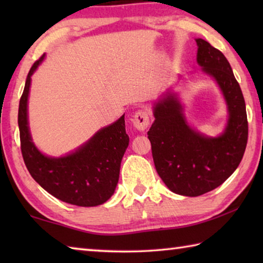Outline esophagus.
Here are the masks:
<instances>
[{
	"label": "esophagus",
	"instance_id": "obj_1",
	"mask_svg": "<svg viewBox=\"0 0 263 263\" xmlns=\"http://www.w3.org/2000/svg\"><path fill=\"white\" fill-rule=\"evenodd\" d=\"M132 123L137 130L145 131L146 128L148 127V124H149V117H148L147 111L144 109L138 110L135 114V116H133Z\"/></svg>",
	"mask_w": 263,
	"mask_h": 263
}]
</instances>
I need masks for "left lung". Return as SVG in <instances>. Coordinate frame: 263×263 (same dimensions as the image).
<instances>
[{
    "mask_svg": "<svg viewBox=\"0 0 263 263\" xmlns=\"http://www.w3.org/2000/svg\"><path fill=\"white\" fill-rule=\"evenodd\" d=\"M197 64L217 82L228 105V124L218 137H208L186 122L176 92L168 91L153 106L155 121L147 132L154 166L173 193L196 197L224 183L238 168L248 138L241 89L222 53L202 38Z\"/></svg>",
    "mask_w": 263,
    "mask_h": 263,
    "instance_id": "left-lung-1",
    "label": "left lung"
}]
</instances>
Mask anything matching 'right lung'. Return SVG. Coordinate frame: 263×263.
<instances>
[{
    "mask_svg": "<svg viewBox=\"0 0 263 263\" xmlns=\"http://www.w3.org/2000/svg\"><path fill=\"white\" fill-rule=\"evenodd\" d=\"M44 59L45 54L31 67L20 100L18 127L25 166L34 181L60 201L78 206L101 205L115 193L123 155L130 141L124 115L64 157L43 154L30 133L28 100L31 77Z\"/></svg>",
    "mask_w": 263,
    "mask_h": 263,
    "instance_id": "add662e5",
    "label": "right lung"
}]
</instances>
